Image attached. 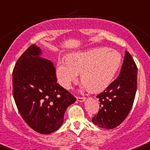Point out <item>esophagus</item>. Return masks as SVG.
<instances>
[{
    "mask_svg": "<svg viewBox=\"0 0 150 150\" xmlns=\"http://www.w3.org/2000/svg\"><path fill=\"white\" fill-rule=\"evenodd\" d=\"M76 98H77V100L79 101V102H83V101L86 99L85 97H77Z\"/></svg>",
    "mask_w": 150,
    "mask_h": 150,
    "instance_id": "obj_1",
    "label": "esophagus"
}]
</instances>
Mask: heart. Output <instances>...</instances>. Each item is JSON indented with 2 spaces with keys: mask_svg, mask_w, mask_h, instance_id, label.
Here are the masks:
<instances>
[{
  "mask_svg": "<svg viewBox=\"0 0 150 150\" xmlns=\"http://www.w3.org/2000/svg\"><path fill=\"white\" fill-rule=\"evenodd\" d=\"M121 63L117 51L107 48H98L69 55L58 62V81L65 88H70L81 73L85 88L92 91L103 90L113 81Z\"/></svg>",
  "mask_w": 150,
  "mask_h": 150,
  "instance_id": "heart-1",
  "label": "heart"
}]
</instances>
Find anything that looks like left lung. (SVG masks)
<instances>
[{
    "mask_svg": "<svg viewBox=\"0 0 150 150\" xmlns=\"http://www.w3.org/2000/svg\"><path fill=\"white\" fill-rule=\"evenodd\" d=\"M137 88V65L129 52L126 51L119 76L97 96L100 109L92 118L93 123L105 129L120 125L131 110Z\"/></svg>",
    "mask_w": 150,
    "mask_h": 150,
    "instance_id": "obj_1",
    "label": "left lung"
}]
</instances>
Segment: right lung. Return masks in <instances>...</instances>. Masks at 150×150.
Listing matches in <instances>:
<instances>
[{
	"label": "right lung",
	"instance_id": "right-lung-1",
	"mask_svg": "<svg viewBox=\"0 0 150 150\" xmlns=\"http://www.w3.org/2000/svg\"><path fill=\"white\" fill-rule=\"evenodd\" d=\"M40 54L33 44L18 59L13 71V95L26 124L37 133L49 134L61 127L65 110L76 98L58 84L53 62Z\"/></svg>",
	"mask_w": 150,
	"mask_h": 150
}]
</instances>
